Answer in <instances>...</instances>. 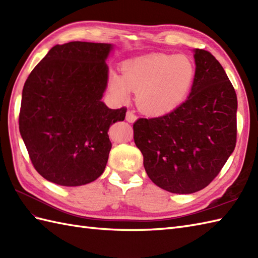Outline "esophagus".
<instances>
[{
    "label": "esophagus",
    "instance_id": "34e87169",
    "mask_svg": "<svg viewBox=\"0 0 258 258\" xmlns=\"http://www.w3.org/2000/svg\"><path fill=\"white\" fill-rule=\"evenodd\" d=\"M138 119V116L134 114L133 111H127V113H126V120L130 123H134L135 120Z\"/></svg>",
    "mask_w": 258,
    "mask_h": 258
}]
</instances>
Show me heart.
<instances>
[{
	"instance_id": "1",
	"label": "heart",
	"mask_w": 258,
	"mask_h": 258,
	"mask_svg": "<svg viewBox=\"0 0 258 258\" xmlns=\"http://www.w3.org/2000/svg\"><path fill=\"white\" fill-rule=\"evenodd\" d=\"M194 78L195 67L187 56L158 53L125 62L122 78L113 74L109 84L117 97L126 100L132 90L142 111L162 115L185 101Z\"/></svg>"
}]
</instances>
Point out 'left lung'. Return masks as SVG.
Wrapping results in <instances>:
<instances>
[{
    "label": "left lung",
    "mask_w": 258,
    "mask_h": 258,
    "mask_svg": "<svg viewBox=\"0 0 258 258\" xmlns=\"http://www.w3.org/2000/svg\"><path fill=\"white\" fill-rule=\"evenodd\" d=\"M187 100L163 116L139 118L134 142L152 182L176 194L210 185L236 145L237 96L221 63L196 48Z\"/></svg>",
    "instance_id": "8db88e82"
}]
</instances>
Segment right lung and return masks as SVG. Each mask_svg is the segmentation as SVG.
Listing matches in <instances>:
<instances>
[{"label":"right lung","instance_id":"1","mask_svg":"<svg viewBox=\"0 0 258 258\" xmlns=\"http://www.w3.org/2000/svg\"><path fill=\"white\" fill-rule=\"evenodd\" d=\"M111 50L104 43L55 45L25 82L20 133L33 166L52 183L85 185L105 169L108 128L126 115V107L111 109L101 101Z\"/></svg>","mask_w":258,"mask_h":258}]
</instances>
